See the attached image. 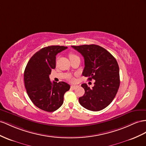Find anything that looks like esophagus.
<instances>
[{
  "instance_id": "esophagus-1",
  "label": "esophagus",
  "mask_w": 146,
  "mask_h": 146,
  "mask_svg": "<svg viewBox=\"0 0 146 146\" xmlns=\"http://www.w3.org/2000/svg\"><path fill=\"white\" fill-rule=\"evenodd\" d=\"M77 88H78V86H77V85H72V86H71V88H72V89H75Z\"/></svg>"
}]
</instances>
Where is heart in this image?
<instances>
[{
  "label": "heart",
  "mask_w": 146,
  "mask_h": 146,
  "mask_svg": "<svg viewBox=\"0 0 146 146\" xmlns=\"http://www.w3.org/2000/svg\"><path fill=\"white\" fill-rule=\"evenodd\" d=\"M69 58H70V60H71L74 59V58H79V57H78V56L77 55H76L75 54H74V53H70V54H69Z\"/></svg>",
  "instance_id": "b5f03b06"
}]
</instances>
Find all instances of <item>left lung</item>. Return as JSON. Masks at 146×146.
I'll list each match as a JSON object with an SVG mask.
<instances>
[{"label": "left lung", "mask_w": 146, "mask_h": 146, "mask_svg": "<svg viewBox=\"0 0 146 146\" xmlns=\"http://www.w3.org/2000/svg\"><path fill=\"white\" fill-rule=\"evenodd\" d=\"M83 56L84 68L83 75L95 80L90 88L82 84L84 94L79 98L81 105L91 111L105 109L112 102L119 86V66L115 58L109 52L98 45L72 46Z\"/></svg>", "instance_id": "left-lung-1"}]
</instances>
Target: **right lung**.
Masks as SVG:
<instances>
[{"label": "right lung", "instance_id": "obj_1", "mask_svg": "<svg viewBox=\"0 0 146 146\" xmlns=\"http://www.w3.org/2000/svg\"><path fill=\"white\" fill-rule=\"evenodd\" d=\"M68 48L50 46L41 48L28 61L24 72V81L27 94L33 103L40 109L48 112L57 110L63 103V96L70 86L65 82L59 83L49 78L55 68L56 55Z\"/></svg>", "mask_w": 146, "mask_h": 146}]
</instances>
